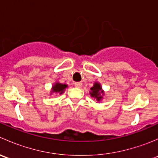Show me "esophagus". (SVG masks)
<instances>
[{
    "mask_svg": "<svg viewBox=\"0 0 158 158\" xmlns=\"http://www.w3.org/2000/svg\"><path fill=\"white\" fill-rule=\"evenodd\" d=\"M74 85L76 88H80V87L82 85V83L81 82H75Z\"/></svg>",
    "mask_w": 158,
    "mask_h": 158,
    "instance_id": "1",
    "label": "esophagus"
}]
</instances>
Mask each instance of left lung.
Segmentation results:
<instances>
[{"label": "left lung", "mask_w": 158, "mask_h": 158, "mask_svg": "<svg viewBox=\"0 0 158 158\" xmlns=\"http://www.w3.org/2000/svg\"><path fill=\"white\" fill-rule=\"evenodd\" d=\"M91 90H92V92H90V95L92 97L96 98V99L98 101H99L102 98L101 96V93H103V92L102 91V87L100 85V84L95 83L94 84V86L91 88Z\"/></svg>", "instance_id": "left-lung-1"}]
</instances>
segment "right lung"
<instances>
[{
	"instance_id": "right-lung-1",
	"label": "right lung",
	"mask_w": 158,
	"mask_h": 158,
	"mask_svg": "<svg viewBox=\"0 0 158 158\" xmlns=\"http://www.w3.org/2000/svg\"><path fill=\"white\" fill-rule=\"evenodd\" d=\"M66 87H67V85H65V84L56 83L55 85H53V87H52V92H60V94H62Z\"/></svg>"
}]
</instances>
